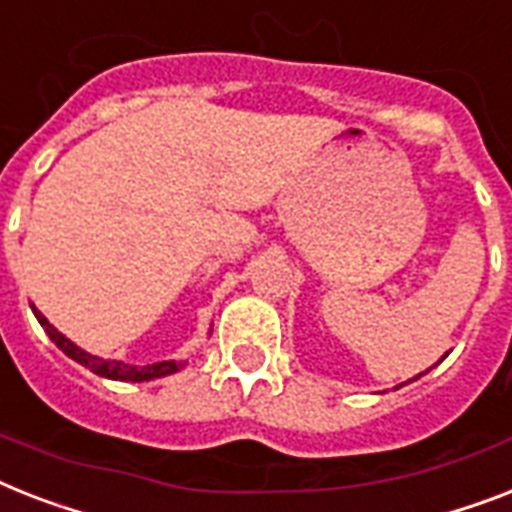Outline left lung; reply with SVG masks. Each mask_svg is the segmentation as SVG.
Returning <instances> with one entry per match:
<instances>
[{
  "label": "left lung",
  "instance_id": "obj_1",
  "mask_svg": "<svg viewBox=\"0 0 512 512\" xmlns=\"http://www.w3.org/2000/svg\"><path fill=\"white\" fill-rule=\"evenodd\" d=\"M444 357H447V355H444ZM444 357H442V360H444ZM442 360H439V363H442ZM429 371H431V368H429ZM421 376H423V373H418L415 378H421ZM415 378H410V381H415ZM410 381H405V384H410ZM405 384H400V386H405ZM400 386H394V389H400Z\"/></svg>",
  "mask_w": 512,
  "mask_h": 512
}]
</instances>
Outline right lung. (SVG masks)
Here are the masks:
<instances>
[{"label":"right lung","instance_id":"right-lung-1","mask_svg":"<svg viewBox=\"0 0 512 512\" xmlns=\"http://www.w3.org/2000/svg\"><path fill=\"white\" fill-rule=\"evenodd\" d=\"M33 315H36V321L41 323V328L47 331L49 339H52L57 347H60L70 360H76V363L86 365L91 373H97L102 378H110V381H131V384H139V381H155V378L170 376V373H178L186 365V360H162V363H152V365H131L123 363V360H105V357L91 355V352L81 350L76 342H70L68 336L60 334L52 323L44 318V315L31 305Z\"/></svg>","mask_w":512,"mask_h":512}]
</instances>
